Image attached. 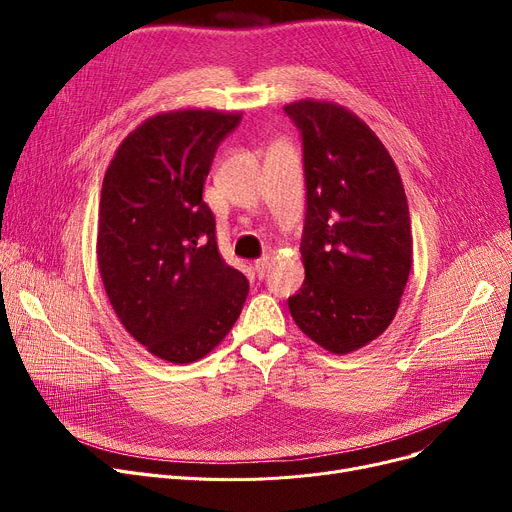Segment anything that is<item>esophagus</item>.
Wrapping results in <instances>:
<instances>
[{
	"mask_svg": "<svg viewBox=\"0 0 512 512\" xmlns=\"http://www.w3.org/2000/svg\"><path fill=\"white\" fill-rule=\"evenodd\" d=\"M267 265H270V257H261V259H257V261L253 263L255 276H257L259 280L265 276V272H267Z\"/></svg>",
	"mask_w": 512,
	"mask_h": 512,
	"instance_id": "1",
	"label": "esophagus"
}]
</instances>
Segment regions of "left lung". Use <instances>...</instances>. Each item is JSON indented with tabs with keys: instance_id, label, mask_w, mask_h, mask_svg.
Listing matches in <instances>:
<instances>
[{
	"instance_id": "left-lung-1",
	"label": "left lung",
	"mask_w": 512,
	"mask_h": 512,
	"mask_svg": "<svg viewBox=\"0 0 512 512\" xmlns=\"http://www.w3.org/2000/svg\"><path fill=\"white\" fill-rule=\"evenodd\" d=\"M301 132L307 211L305 282L294 324L336 355L378 338L405 292L413 236L405 188L375 132L332 101L284 105Z\"/></svg>"
}]
</instances>
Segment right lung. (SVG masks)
I'll return each mask as SVG.
<instances>
[{
  "label": "right lung",
  "instance_id": "1",
  "mask_svg": "<svg viewBox=\"0 0 512 512\" xmlns=\"http://www.w3.org/2000/svg\"><path fill=\"white\" fill-rule=\"evenodd\" d=\"M240 114H157L120 143L101 186L97 261L126 332L170 363L203 359L247 301L245 274L215 242L203 184Z\"/></svg>",
  "mask_w": 512,
  "mask_h": 512
}]
</instances>
